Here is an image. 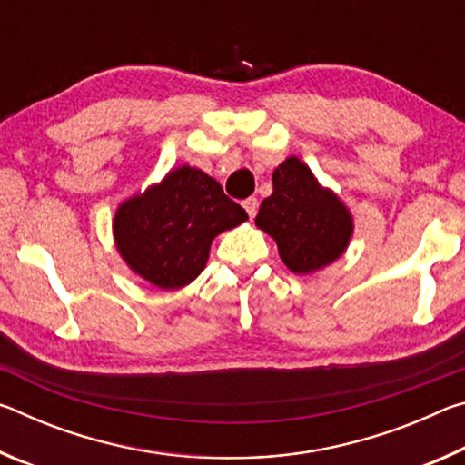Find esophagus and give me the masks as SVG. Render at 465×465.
<instances>
[{
  "label": "esophagus",
  "instance_id": "34e87169",
  "mask_svg": "<svg viewBox=\"0 0 465 465\" xmlns=\"http://www.w3.org/2000/svg\"><path fill=\"white\" fill-rule=\"evenodd\" d=\"M242 204H243V209H246V213H248L250 217L256 215V211H258V199H254V196H250V199H246Z\"/></svg>",
  "mask_w": 465,
  "mask_h": 465
}]
</instances>
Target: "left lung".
<instances>
[{"label": "left lung", "instance_id": "1", "mask_svg": "<svg viewBox=\"0 0 465 465\" xmlns=\"http://www.w3.org/2000/svg\"><path fill=\"white\" fill-rule=\"evenodd\" d=\"M256 225L277 242L279 256L295 274H310L344 254L352 238V215L334 191L322 186L295 155L272 172Z\"/></svg>", "mask_w": 465, "mask_h": 465}]
</instances>
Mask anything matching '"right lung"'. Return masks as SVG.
<instances>
[{
    "mask_svg": "<svg viewBox=\"0 0 465 465\" xmlns=\"http://www.w3.org/2000/svg\"><path fill=\"white\" fill-rule=\"evenodd\" d=\"M246 219V211L225 196L215 178L184 163L145 193L123 201L113 235L129 269L168 291L199 277L217 235Z\"/></svg>",
    "mask_w": 465,
    "mask_h": 465,
    "instance_id": "1",
    "label": "right lung"
}]
</instances>
